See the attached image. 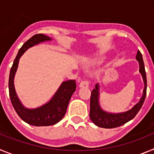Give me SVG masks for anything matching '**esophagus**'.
<instances>
[{
    "mask_svg": "<svg viewBox=\"0 0 154 154\" xmlns=\"http://www.w3.org/2000/svg\"><path fill=\"white\" fill-rule=\"evenodd\" d=\"M89 82L85 79H82L81 81V82H80L79 87H81V88H87V87H89Z\"/></svg>",
    "mask_w": 154,
    "mask_h": 154,
    "instance_id": "obj_1",
    "label": "esophagus"
}]
</instances>
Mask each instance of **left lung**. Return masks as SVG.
<instances>
[{"mask_svg":"<svg viewBox=\"0 0 154 154\" xmlns=\"http://www.w3.org/2000/svg\"><path fill=\"white\" fill-rule=\"evenodd\" d=\"M136 58L139 62L140 72L142 75L144 82L143 92L142 97L140 98V100L131 109L126 112H119V113L106 112L99 105V83H97L95 86V89H92L91 92L89 117L92 121V123L99 127L111 129V128H116L122 126L135 117L136 115L138 113L142 107L146 95V75L142 54L140 51H137Z\"/></svg>","mask_w":154,"mask_h":154,"instance_id":"8db88e82","label":"left lung"}]
</instances>
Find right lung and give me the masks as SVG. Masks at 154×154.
<instances>
[{
    "label": "right lung",
    "instance_id": "1",
    "mask_svg": "<svg viewBox=\"0 0 154 154\" xmlns=\"http://www.w3.org/2000/svg\"><path fill=\"white\" fill-rule=\"evenodd\" d=\"M51 40L52 39L51 38L43 34H37L31 37L20 48L10 71L8 87L10 99L14 109L22 120L32 126H51L58 123L64 117L71 97L76 89L75 80L63 82L49 102L35 109L24 107L17 97L14 85V79L18 66L19 59L29 48L41 42Z\"/></svg>",
    "mask_w": 154,
    "mask_h": 154
}]
</instances>
